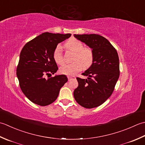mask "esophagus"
<instances>
[{"label": "esophagus", "mask_w": 145, "mask_h": 145, "mask_svg": "<svg viewBox=\"0 0 145 145\" xmlns=\"http://www.w3.org/2000/svg\"><path fill=\"white\" fill-rule=\"evenodd\" d=\"M74 77H71V76H67V79H68V80L69 81H70L71 79H74Z\"/></svg>", "instance_id": "obj_1"}]
</instances>
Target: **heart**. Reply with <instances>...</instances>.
Returning a JSON list of instances; mask_svg holds the SVG:
<instances>
[{
	"label": "heart",
	"mask_w": 145,
	"mask_h": 145,
	"mask_svg": "<svg viewBox=\"0 0 145 145\" xmlns=\"http://www.w3.org/2000/svg\"><path fill=\"white\" fill-rule=\"evenodd\" d=\"M66 45L67 48L76 52L74 57V61H75L72 64H64L61 66L59 69L61 74L67 76H74L82 67L88 68L92 64L94 59L92 49L84 48L83 44L76 39H70L66 42ZM53 58L57 64H63L64 59L61 46L58 45L56 48L53 53Z\"/></svg>",
	"instance_id": "b5f03b06"
}]
</instances>
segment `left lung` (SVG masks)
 Returning a JSON list of instances; mask_svg holds the SVG:
<instances>
[{
    "mask_svg": "<svg viewBox=\"0 0 145 145\" xmlns=\"http://www.w3.org/2000/svg\"><path fill=\"white\" fill-rule=\"evenodd\" d=\"M92 49L94 56L91 66L82 75L87 79L77 78L78 86L74 91L76 102L85 108L101 105L113 93L120 76L118 52L108 39L95 34H74Z\"/></svg>",
    "mask_w": 145,
    "mask_h": 145,
    "instance_id": "8db88e82",
    "label": "left lung"
}]
</instances>
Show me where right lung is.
<instances>
[{
    "label": "right lung",
    "instance_id": "right-lung-1",
    "mask_svg": "<svg viewBox=\"0 0 145 145\" xmlns=\"http://www.w3.org/2000/svg\"><path fill=\"white\" fill-rule=\"evenodd\" d=\"M71 34L44 32L24 46L17 67V76L23 93L39 106L51 104L57 99L61 88L67 81L66 75L51 76L58 67L53 58L57 44L71 37Z\"/></svg>",
    "mask_w": 145,
    "mask_h": 145
}]
</instances>
